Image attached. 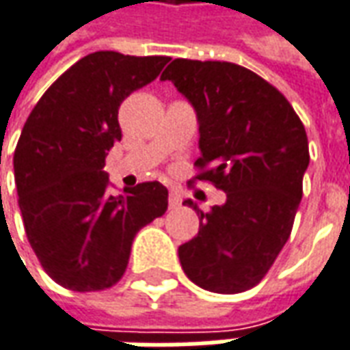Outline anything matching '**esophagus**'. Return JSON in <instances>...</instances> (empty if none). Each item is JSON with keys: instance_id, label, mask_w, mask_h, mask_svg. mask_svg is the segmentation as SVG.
<instances>
[{"instance_id": "obj_1", "label": "esophagus", "mask_w": 350, "mask_h": 350, "mask_svg": "<svg viewBox=\"0 0 350 350\" xmlns=\"http://www.w3.org/2000/svg\"><path fill=\"white\" fill-rule=\"evenodd\" d=\"M180 204H182V197L176 191H170V195H168V206L170 208H178Z\"/></svg>"}]
</instances>
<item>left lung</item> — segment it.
Segmentation results:
<instances>
[{
	"instance_id": "1",
	"label": "left lung",
	"mask_w": 350,
	"mask_h": 350,
	"mask_svg": "<svg viewBox=\"0 0 350 350\" xmlns=\"http://www.w3.org/2000/svg\"><path fill=\"white\" fill-rule=\"evenodd\" d=\"M161 81L174 83L197 113V180L227 197L210 212L183 200L199 216V233L178 248L183 273L216 294L250 290L294 226L309 167L305 126L273 85L239 64L176 58Z\"/></svg>"
}]
</instances>
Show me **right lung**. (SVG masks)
<instances>
[{
  "label": "right lung",
  "mask_w": 350,
  "mask_h": 350,
  "mask_svg": "<svg viewBox=\"0 0 350 350\" xmlns=\"http://www.w3.org/2000/svg\"><path fill=\"white\" fill-rule=\"evenodd\" d=\"M168 60L87 55L49 87L24 123L13 159L22 221L41 267L68 290L116 284L136 233L167 212L168 189L159 182L109 195L104 165L121 140V102Z\"/></svg>",
  "instance_id": "add662e5"
}]
</instances>
